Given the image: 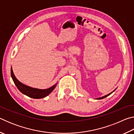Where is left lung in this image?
Here are the masks:
<instances>
[{
  "label": "left lung",
  "mask_w": 134,
  "mask_h": 134,
  "mask_svg": "<svg viewBox=\"0 0 134 134\" xmlns=\"http://www.w3.org/2000/svg\"><path fill=\"white\" fill-rule=\"evenodd\" d=\"M113 91H114V90H113ZM113 91L112 92H111V93H109L108 94H107V95H106V96H103V97H99V98H97V99H104V98H105L106 97H107V96H109V95L112 93H113Z\"/></svg>",
  "instance_id": "8db88e82"
}]
</instances>
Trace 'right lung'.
Here are the masks:
<instances>
[{
    "instance_id": "1",
    "label": "right lung",
    "mask_w": 134,
    "mask_h": 134,
    "mask_svg": "<svg viewBox=\"0 0 134 134\" xmlns=\"http://www.w3.org/2000/svg\"><path fill=\"white\" fill-rule=\"evenodd\" d=\"M11 77H12L13 82L15 84L18 90L22 93L26 95L28 97H30L31 98L34 99H41L43 97H46L47 96L53 91V90L55 89L56 84L55 85L52 86V87L48 88L47 89H38L35 88H32L29 86L24 85L22 83L18 80L13 74V70L12 67L10 69Z\"/></svg>"
}]
</instances>
